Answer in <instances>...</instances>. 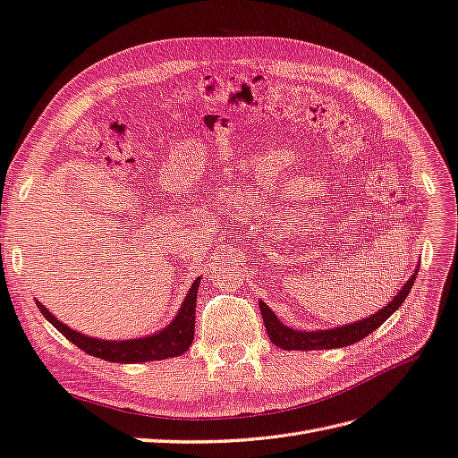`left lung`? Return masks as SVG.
<instances>
[{
	"instance_id": "left-lung-1",
	"label": "left lung",
	"mask_w": 458,
	"mask_h": 458,
	"mask_svg": "<svg viewBox=\"0 0 458 458\" xmlns=\"http://www.w3.org/2000/svg\"><path fill=\"white\" fill-rule=\"evenodd\" d=\"M418 267L414 268L412 276L404 282V285L397 292V295L391 299V301L380 309L369 318H362L357 322H351L345 326H337V328H328V330H293L290 326H285L280 322V318L274 315L272 309L259 299V307H260V315H263L265 320V328L270 337V342L285 351H315V349H335V347H347L360 342L362 337H367L372 334L377 326H382L394 312L404 303V297L411 293V287L416 280Z\"/></svg>"
}]
</instances>
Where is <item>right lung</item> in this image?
Segmentation results:
<instances>
[{"label": "right lung", "mask_w": 458, "mask_h": 458, "mask_svg": "<svg viewBox=\"0 0 458 458\" xmlns=\"http://www.w3.org/2000/svg\"><path fill=\"white\" fill-rule=\"evenodd\" d=\"M198 278L186 295L182 307L178 309L176 317L171 320V324L165 326L163 330L155 332L146 337L136 339H123V342H114V339H98L89 337L86 334H81L78 330H72L71 326L57 320L51 312L34 299L38 309L42 310L46 320H49L55 328L74 344L78 349H82L88 355H94L98 359L109 360V362H149V360H163L168 357H180L190 349L193 342V328H195V301H198Z\"/></svg>", "instance_id": "add662e5"}]
</instances>
